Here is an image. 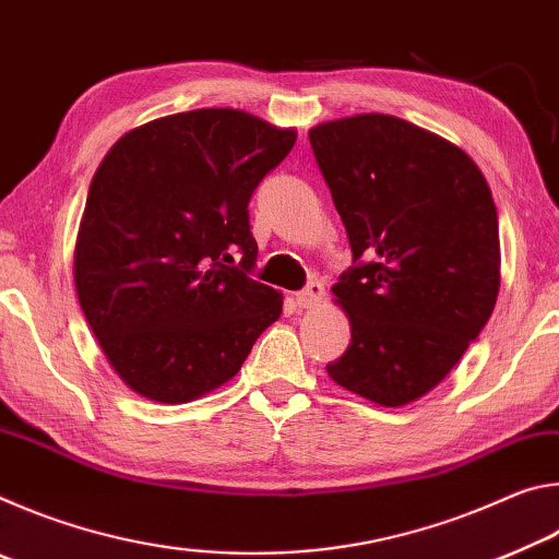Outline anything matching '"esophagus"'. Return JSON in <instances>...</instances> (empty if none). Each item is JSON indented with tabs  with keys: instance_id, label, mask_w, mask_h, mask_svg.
I'll list each match as a JSON object with an SVG mask.
<instances>
[{
	"instance_id": "34e87169",
	"label": "esophagus",
	"mask_w": 559,
	"mask_h": 559,
	"mask_svg": "<svg viewBox=\"0 0 559 559\" xmlns=\"http://www.w3.org/2000/svg\"><path fill=\"white\" fill-rule=\"evenodd\" d=\"M323 296H325V286L320 281H313V283H308V288L306 290H300L298 296H296V302L300 308H316L320 300H323Z\"/></svg>"
}]
</instances>
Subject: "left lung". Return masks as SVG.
Masks as SVG:
<instances>
[{"instance_id":"1","label":"left lung","mask_w":559,"mask_h":559,"mask_svg":"<svg viewBox=\"0 0 559 559\" xmlns=\"http://www.w3.org/2000/svg\"><path fill=\"white\" fill-rule=\"evenodd\" d=\"M357 266L333 286L353 340L330 380L380 406L431 392L493 313L500 239L478 165L384 112L308 132Z\"/></svg>"}]
</instances>
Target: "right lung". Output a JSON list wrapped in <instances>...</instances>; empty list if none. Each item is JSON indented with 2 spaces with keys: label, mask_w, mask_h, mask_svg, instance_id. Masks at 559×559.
<instances>
[{
  "label": "right lung",
  "mask_w": 559,
  "mask_h": 559,
  "mask_svg": "<svg viewBox=\"0 0 559 559\" xmlns=\"http://www.w3.org/2000/svg\"><path fill=\"white\" fill-rule=\"evenodd\" d=\"M296 138L246 110L200 108L128 130L103 157L73 281L103 355L135 394L200 400L281 318L283 293L249 276L259 246L246 206Z\"/></svg>",
  "instance_id": "right-lung-1"
}]
</instances>
